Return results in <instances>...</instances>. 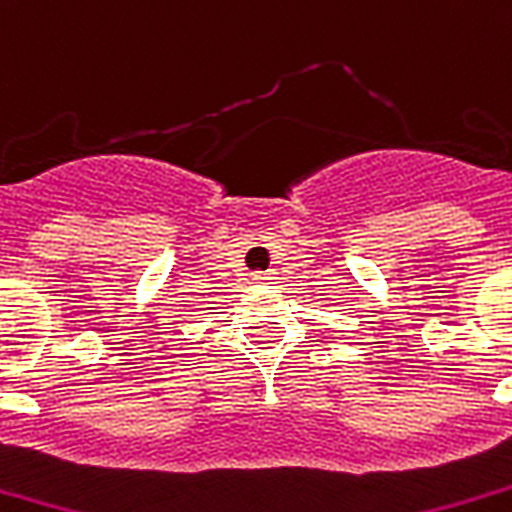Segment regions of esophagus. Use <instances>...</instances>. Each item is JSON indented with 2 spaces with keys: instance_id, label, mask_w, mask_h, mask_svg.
I'll return each mask as SVG.
<instances>
[{
  "instance_id": "esophagus-1",
  "label": "esophagus",
  "mask_w": 512,
  "mask_h": 512,
  "mask_svg": "<svg viewBox=\"0 0 512 512\" xmlns=\"http://www.w3.org/2000/svg\"><path fill=\"white\" fill-rule=\"evenodd\" d=\"M252 279H255V282H271L273 279V271H255L252 273Z\"/></svg>"
}]
</instances>
